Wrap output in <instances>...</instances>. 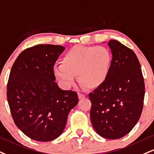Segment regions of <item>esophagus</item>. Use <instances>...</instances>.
I'll return each mask as SVG.
<instances>
[{"label":"esophagus","mask_w":154,"mask_h":154,"mask_svg":"<svg viewBox=\"0 0 154 154\" xmlns=\"http://www.w3.org/2000/svg\"><path fill=\"white\" fill-rule=\"evenodd\" d=\"M78 96H79V99H83V98L85 97V95L84 94L80 93V92H78Z\"/></svg>","instance_id":"obj_1"}]
</instances>
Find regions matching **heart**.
<instances>
[{
	"mask_svg": "<svg viewBox=\"0 0 154 154\" xmlns=\"http://www.w3.org/2000/svg\"><path fill=\"white\" fill-rule=\"evenodd\" d=\"M112 54L105 47L76 46L69 49L54 65L53 74L63 88H69L76 80L82 86L95 89L103 85L108 77Z\"/></svg>",
	"mask_w": 154,
	"mask_h": 154,
	"instance_id": "heart-1",
	"label": "heart"
}]
</instances>
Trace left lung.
I'll return each instance as SVG.
<instances>
[{
  "instance_id": "obj_1",
  "label": "left lung",
  "mask_w": 154,
  "mask_h": 154,
  "mask_svg": "<svg viewBox=\"0 0 154 154\" xmlns=\"http://www.w3.org/2000/svg\"><path fill=\"white\" fill-rule=\"evenodd\" d=\"M107 44L112 55L110 73L103 85L89 94L90 119L100 136L118 139L138 123L145 85L139 61L133 50L116 40Z\"/></svg>"
}]
</instances>
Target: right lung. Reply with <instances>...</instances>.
Here are the masks:
<instances>
[{"mask_svg": "<svg viewBox=\"0 0 154 154\" xmlns=\"http://www.w3.org/2000/svg\"><path fill=\"white\" fill-rule=\"evenodd\" d=\"M62 46L38 44L24 50L13 64L7 100L14 123L37 141L56 139L65 128L69 111L78 103L76 92L63 90L53 68Z\"/></svg>", "mask_w": 154, "mask_h": 154, "instance_id": "obj_1", "label": "right lung"}]
</instances>
